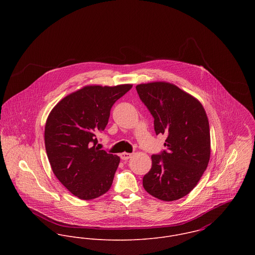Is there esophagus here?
<instances>
[{"label":"esophagus","instance_id":"34e87169","mask_svg":"<svg viewBox=\"0 0 255 255\" xmlns=\"http://www.w3.org/2000/svg\"><path fill=\"white\" fill-rule=\"evenodd\" d=\"M131 156H132V154L127 153V152H124V153H122V154L120 155V157H121L122 160H128L129 158H131Z\"/></svg>","mask_w":255,"mask_h":255}]
</instances>
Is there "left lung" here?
<instances>
[{
  "mask_svg": "<svg viewBox=\"0 0 255 255\" xmlns=\"http://www.w3.org/2000/svg\"><path fill=\"white\" fill-rule=\"evenodd\" d=\"M140 100L154 118L156 134H165L163 150L153 154L143 187L152 196L173 201L188 194L210 159V129L201 103L168 82L138 84Z\"/></svg>",
  "mask_w": 255,
  "mask_h": 255,
  "instance_id": "left-lung-1",
  "label": "left lung"
}]
</instances>
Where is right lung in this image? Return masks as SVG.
<instances>
[{
	"label": "right lung",
	"instance_id": "1",
	"mask_svg": "<svg viewBox=\"0 0 255 255\" xmlns=\"http://www.w3.org/2000/svg\"><path fill=\"white\" fill-rule=\"evenodd\" d=\"M131 87L85 86L62 99L47 119L45 147L53 173L80 199L97 198L113 183L120 157L99 150L97 134L105 129L113 105Z\"/></svg>",
	"mask_w": 255,
	"mask_h": 255
}]
</instances>
